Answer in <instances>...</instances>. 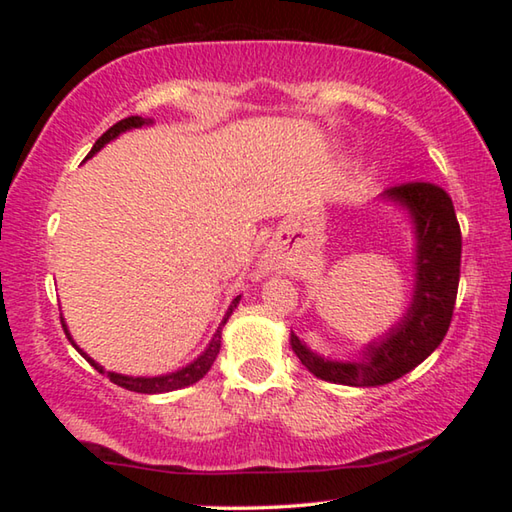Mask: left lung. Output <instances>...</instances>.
I'll use <instances>...</instances> for the list:
<instances>
[{
    "label": "left lung",
    "mask_w": 512,
    "mask_h": 512,
    "mask_svg": "<svg viewBox=\"0 0 512 512\" xmlns=\"http://www.w3.org/2000/svg\"><path fill=\"white\" fill-rule=\"evenodd\" d=\"M409 207L418 235V282L409 311L384 341L368 345L361 361H325L309 352L296 334L291 348L311 375L343 386H381L400 379L443 343L454 316L461 280V225L443 187L411 180L386 192Z\"/></svg>",
    "instance_id": "8db88e82"
}]
</instances>
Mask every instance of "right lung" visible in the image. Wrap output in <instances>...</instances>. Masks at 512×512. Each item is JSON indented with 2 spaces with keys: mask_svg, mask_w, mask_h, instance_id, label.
Wrapping results in <instances>:
<instances>
[{
  "mask_svg": "<svg viewBox=\"0 0 512 512\" xmlns=\"http://www.w3.org/2000/svg\"><path fill=\"white\" fill-rule=\"evenodd\" d=\"M149 121H151V119H144V117H137V115L117 121L115 126H110L108 131L103 133L97 142H94L92 151L88 153V158H90V155L97 153L103 144H108L110 140H115V137H117L119 133L128 131V128L144 126V124H149ZM239 298H241V296H237L235 300H232V305H230V309H228V314H225L223 323L219 325V329H216V334H214L212 343L207 345V350L201 354V357H198L194 363H189L187 368L178 370V372H171V375H164V377H126V375H117V372H108V370H103L97 361H92V359L88 357V354H85V352H81L79 348H76L74 341H72V336H69V332H67L65 323H63V329H65L67 339L72 341L74 348L79 350V352L83 354V357L92 363L94 370H99L101 375H106V377L112 381V384H117V386H121V388H126V391H135V393H149V395H153V393H169V391H178V388H185V386H189V384H196L198 379H203V377L207 375V370L212 368V363H214V359H216V354H219V348H221V329H223V325H225V320L230 318L232 311H235V307L239 305Z\"/></svg>",
  "mask_w": 512,
  "mask_h": 512,
  "instance_id": "1",
  "label": "right lung"
}]
</instances>
